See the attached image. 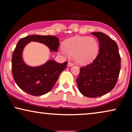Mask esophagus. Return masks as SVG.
<instances>
[{
  "label": "esophagus",
  "instance_id": "34e87169",
  "mask_svg": "<svg viewBox=\"0 0 132 132\" xmlns=\"http://www.w3.org/2000/svg\"><path fill=\"white\" fill-rule=\"evenodd\" d=\"M74 65V64L72 62H70V61H69V62H68V66H70V67H71V66H73Z\"/></svg>",
  "mask_w": 132,
  "mask_h": 132
}]
</instances>
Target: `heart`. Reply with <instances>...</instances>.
I'll use <instances>...</instances> for the list:
<instances>
[{
  "instance_id": "heart-1",
  "label": "heart",
  "mask_w": 132,
  "mask_h": 132,
  "mask_svg": "<svg viewBox=\"0 0 132 132\" xmlns=\"http://www.w3.org/2000/svg\"><path fill=\"white\" fill-rule=\"evenodd\" d=\"M62 48L67 54L73 56L77 63L86 64L97 56L99 46L94 38L76 36L65 41Z\"/></svg>"
}]
</instances>
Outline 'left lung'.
Segmentation results:
<instances>
[{
  "instance_id": "1",
  "label": "left lung",
  "mask_w": 132,
  "mask_h": 132,
  "mask_svg": "<svg viewBox=\"0 0 132 132\" xmlns=\"http://www.w3.org/2000/svg\"><path fill=\"white\" fill-rule=\"evenodd\" d=\"M100 43L99 53L93 62L80 68L76 82L81 94L94 98L109 93L116 85L121 69L117 43L100 32H93Z\"/></svg>"
}]
</instances>
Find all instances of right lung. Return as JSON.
<instances>
[{
  "instance_id": "add662e5",
  "label": "right lung",
  "mask_w": 132,
  "mask_h": 132,
  "mask_svg": "<svg viewBox=\"0 0 132 132\" xmlns=\"http://www.w3.org/2000/svg\"><path fill=\"white\" fill-rule=\"evenodd\" d=\"M30 41L46 44L50 50L57 52L59 45L57 37L52 35H30L20 39L12 57V73L19 87L34 96L47 93L53 87L61 72L65 69L68 62L59 64L50 59L37 67H30L24 63L22 52L24 46Z\"/></svg>"
}]
</instances>
